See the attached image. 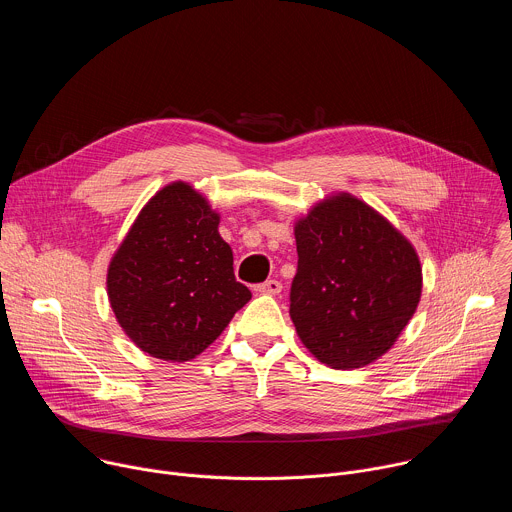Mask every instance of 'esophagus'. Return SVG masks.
<instances>
[{
	"label": "esophagus",
	"mask_w": 512,
	"mask_h": 512,
	"mask_svg": "<svg viewBox=\"0 0 512 512\" xmlns=\"http://www.w3.org/2000/svg\"><path fill=\"white\" fill-rule=\"evenodd\" d=\"M255 291H259V294L275 296V294H279V291H281V283H279L277 279H267V281L259 283V285L255 287Z\"/></svg>",
	"instance_id": "1"
}]
</instances>
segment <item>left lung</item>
I'll list each match as a JSON object with an SVG mask.
<instances>
[{
  "instance_id": "1",
  "label": "left lung",
  "mask_w": 512,
  "mask_h": 512,
  "mask_svg": "<svg viewBox=\"0 0 512 512\" xmlns=\"http://www.w3.org/2000/svg\"><path fill=\"white\" fill-rule=\"evenodd\" d=\"M298 271L289 316L310 352L332 369L385 354L421 298L413 247L381 214L340 194L296 225Z\"/></svg>"
}]
</instances>
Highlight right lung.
<instances>
[{
    "label": "right lung",
    "instance_id": "obj_1",
    "mask_svg": "<svg viewBox=\"0 0 512 512\" xmlns=\"http://www.w3.org/2000/svg\"><path fill=\"white\" fill-rule=\"evenodd\" d=\"M109 302L127 336L156 358L200 354L251 300L237 281L218 214L188 184L160 190L115 253Z\"/></svg>",
    "mask_w": 512,
    "mask_h": 512
}]
</instances>
